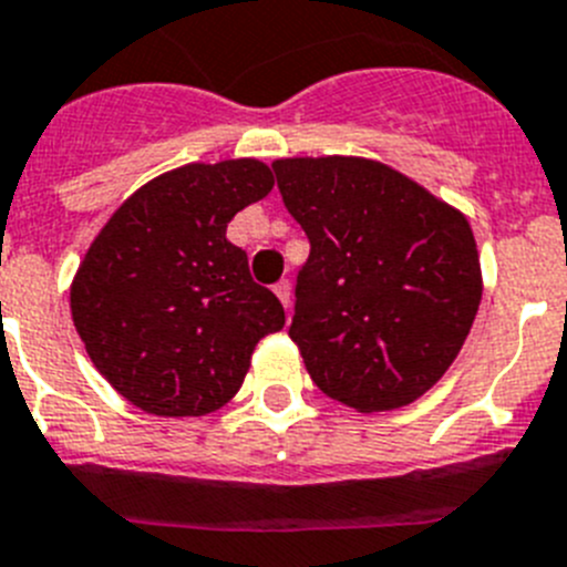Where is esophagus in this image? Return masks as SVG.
Instances as JSON below:
<instances>
[{
    "label": "esophagus",
    "mask_w": 567,
    "mask_h": 567,
    "mask_svg": "<svg viewBox=\"0 0 567 567\" xmlns=\"http://www.w3.org/2000/svg\"><path fill=\"white\" fill-rule=\"evenodd\" d=\"M274 293L279 296V302L285 305V310H290V302H293V285H290L288 279H282V282L274 285Z\"/></svg>",
    "instance_id": "34e87169"
}]
</instances>
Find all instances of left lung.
<instances>
[{
	"label": "left lung",
	"mask_w": 567,
	"mask_h": 567,
	"mask_svg": "<svg viewBox=\"0 0 567 567\" xmlns=\"http://www.w3.org/2000/svg\"><path fill=\"white\" fill-rule=\"evenodd\" d=\"M274 172L310 239L288 336L313 384L359 412L417 401L481 308L466 214L370 157H279Z\"/></svg>",
	"instance_id": "left-lung-1"
}]
</instances>
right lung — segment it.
Wrapping results in <instances>:
<instances>
[{
  "label": "right lung",
  "instance_id": "add662e5",
  "mask_svg": "<svg viewBox=\"0 0 567 567\" xmlns=\"http://www.w3.org/2000/svg\"><path fill=\"white\" fill-rule=\"evenodd\" d=\"M274 188L257 157L186 163L126 197L70 285L73 324L99 372L137 410L200 417L228 404L254 347L285 328L226 239L234 214Z\"/></svg>",
  "mask_w": 567,
  "mask_h": 567
}]
</instances>
